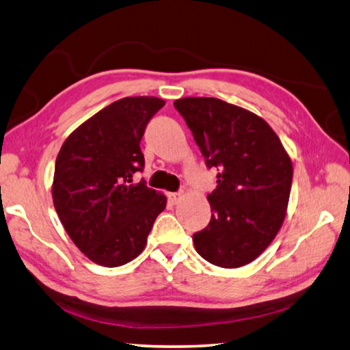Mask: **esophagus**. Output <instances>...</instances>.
<instances>
[{"label": "esophagus", "mask_w": 350, "mask_h": 350, "mask_svg": "<svg viewBox=\"0 0 350 350\" xmlns=\"http://www.w3.org/2000/svg\"><path fill=\"white\" fill-rule=\"evenodd\" d=\"M182 198H183V194L180 193V191H176V193H168V200L173 205H176V204H179L180 200H182Z\"/></svg>", "instance_id": "obj_1"}]
</instances>
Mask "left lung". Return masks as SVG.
<instances>
[{"instance_id":"1","label":"left lung","mask_w":350,"mask_h":350,"mask_svg":"<svg viewBox=\"0 0 350 350\" xmlns=\"http://www.w3.org/2000/svg\"><path fill=\"white\" fill-rule=\"evenodd\" d=\"M174 108L191 129L206 168H216L208 194L210 224L193 234L196 252L224 269L256 259L280 232L292 187V161L267 122L211 97H187Z\"/></svg>"}]
</instances>
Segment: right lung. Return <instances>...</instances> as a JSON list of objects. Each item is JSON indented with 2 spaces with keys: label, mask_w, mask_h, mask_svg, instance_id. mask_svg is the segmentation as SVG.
<instances>
[{
  "label": "right lung",
  "mask_w": 350,
  "mask_h": 350,
  "mask_svg": "<svg viewBox=\"0 0 350 350\" xmlns=\"http://www.w3.org/2000/svg\"><path fill=\"white\" fill-rule=\"evenodd\" d=\"M165 102L125 97L106 106L64 142L55 161L52 198L74 244L96 264L118 267L145 248L167 198L133 176L145 168L146 125Z\"/></svg>",
  "instance_id": "right-lung-1"
}]
</instances>
